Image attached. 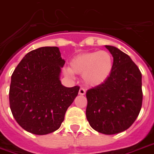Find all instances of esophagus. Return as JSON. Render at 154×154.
Returning <instances> with one entry per match:
<instances>
[{"label": "esophagus", "instance_id": "esophagus-1", "mask_svg": "<svg viewBox=\"0 0 154 154\" xmlns=\"http://www.w3.org/2000/svg\"><path fill=\"white\" fill-rule=\"evenodd\" d=\"M85 93H86V91H85V88H79V95H85Z\"/></svg>", "mask_w": 154, "mask_h": 154}]
</instances>
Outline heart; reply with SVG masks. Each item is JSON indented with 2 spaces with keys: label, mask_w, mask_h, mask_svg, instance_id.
<instances>
[{
  "label": "heart",
  "mask_w": 154,
  "mask_h": 154,
  "mask_svg": "<svg viewBox=\"0 0 154 154\" xmlns=\"http://www.w3.org/2000/svg\"><path fill=\"white\" fill-rule=\"evenodd\" d=\"M113 69V57L106 51H95L79 54L73 58L65 74L82 75L85 85L96 87L109 79Z\"/></svg>",
  "instance_id": "heart-1"
}]
</instances>
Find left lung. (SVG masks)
Segmentation results:
<instances>
[{
	"instance_id": "obj_1",
	"label": "left lung",
	"mask_w": 154,
	"mask_h": 154,
	"mask_svg": "<svg viewBox=\"0 0 154 154\" xmlns=\"http://www.w3.org/2000/svg\"><path fill=\"white\" fill-rule=\"evenodd\" d=\"M113 57V69L104 84L88 89L86 117L99 133L114 134L131 127L140 114L143 101L142 75L127 54L105 46Z\"/></svg>"
}]
</instances>
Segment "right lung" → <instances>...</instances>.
Returning a JSON list of instances; mask_svg holds the SVG:
<instances>
[{
	"mask_svg": "<svg viewBox=\"0 0 154 154\" xmlns=\"http://www.w3.org/2000/svg\"><path fill=\"white\" fill-rule=\"evenodd\" d=\"M65 60L57 47H42L27 53L11 75V112L23 130L47 134L60 128L79 87L67 88L60 80Z\"/></svg>",
	"mask_w": 154,
	"mask_h": 154,
	"instance_id": "right-lung-1",
	"label": "right lung"
}]
</instances>
